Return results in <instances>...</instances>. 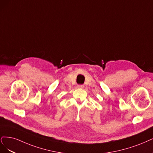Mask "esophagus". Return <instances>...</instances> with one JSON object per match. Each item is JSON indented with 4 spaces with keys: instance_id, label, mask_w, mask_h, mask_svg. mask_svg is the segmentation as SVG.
I'll return each mask as SVG.
<instances>
[{
    "instance_id": "34e87169",
    "label": "esophagus",
    "mask_w": 153,
    "mask_h": 153,
    "mask_svg": "<svg viewBox=\"0 0 153 153\" xmlns=\"http://www.w3.org/2000/svg\"><path fill=\"white\" fill-rule=\"evenodd\" d=\"M77 88H81V89H82V88H84V85H78L77 86Z\"/></svg>"
}]
</instances>
